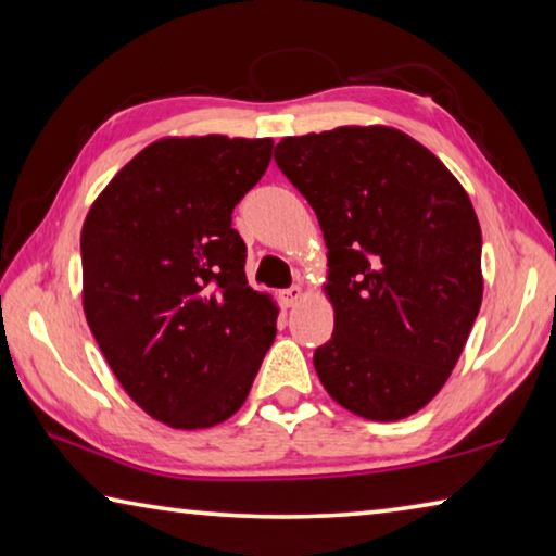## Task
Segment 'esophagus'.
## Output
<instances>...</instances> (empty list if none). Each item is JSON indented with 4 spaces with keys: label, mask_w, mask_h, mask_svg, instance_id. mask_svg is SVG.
<instances>
[{
    "label": "esophagus",
    "mask_w": 556,
    "mask_h": 556,
    "mask_svg": "<svg viewBox=\"0 0 556 556\" xmlns=\"http://www.w3.org/2000/svg\"><path fill=\"white\" fill-rule=\"evenodd\" d=\"M301 299H304V291H301L299 285L281 291V301H285V306H289V308H294Z\"/></svg>",
    "instance_id": "1"
}]
</instances>
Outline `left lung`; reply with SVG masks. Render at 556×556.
Returning a JSON list of instances; mask_svg holds the SVG:
<instances>
[{"label":"left lung","instance_id":"obj_1","mask_svg":"<svg viewBox=\"0 0 556 556\" xmlns=\"http://www.w3.org/2000/svg\"><path fill=\"white\" fill-rule=\"evenodd\" d=\"M275 162L312 203L328 248L336 324L314 353L318 380L370 421L427 407L483 301L481 225L464 186L384 125L285 137Z\"/></svg>","mask_w":556,"mask_h":556}]
</instances>
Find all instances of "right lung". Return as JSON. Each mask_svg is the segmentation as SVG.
Returning <instances> with one entry per match:
<instances>
[{
  "label": "right lung",
  "mask_w": 556,
  "mask_h": 556,
  "mask_svg": "<svg viewBox=\"0 0 556 556\" xmlns=\"http://www.w3.org/2000/svg\"><path fill=\"white\" fill-rule=\"evenodd\" d=\"M271 147L225 135L156 139L83 223L90 331L129 397L172 429L230 419L277 336V301L248 285L230 225Z\"/></svg>",
  "instance_id": "right-lung-1"
}]
</instances>
